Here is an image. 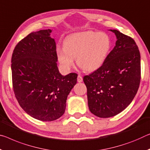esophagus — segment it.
Instances as JSON below:
<instances>
[{"label":"esophagus","mask_w":150,"mask_h":150,"mask_svg":"<svg viewBox=\"0 0 150 150\" xmlns=\"http://www.w3.org/2000/svg\"><path fill=\"white\" fill-rule=\"evenodd\" d=\"M77 81L79 83H81V82L83 81V77H82L81 75H79L77 76Z\"/></svg>","instance_id":"34e87169"}]
</instances>
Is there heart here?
I'll use <instances>...</instances> for the list:
<instances>
[{"instance_id": "obj_1", "label": "heart", "mask_w": 150, "mask_h": 150, "mask_svg": "<svg viewBox=\"0 0 150 150\" xmlns=\"http://www.w3.org/2000/svg\"><path fill=\"white\" fill-rule=\"evenodd\" d=\"M111 49L109 35L103 32L83 31L69 36L64 42V48L57 49V56L62 68L69 71L75 60L86 71L98 69L105 62Z\"/></svg>"}]
</instances>
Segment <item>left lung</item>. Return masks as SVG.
I'll return each mask as SVG.
<instances>
[{"label":"left lung","mask_w":150,"mask_h":150,"mask_svg":"<svg viewBox=\"0 0 150 150\" xmlns=\"http://www.w3.org/2000/svg\"><path fill=\"white\" fill-rule=\"evenodd\" d=\"M117 37L115 46L98 69L83 77L88 106L99 117H113L129 105L141 80L138 47L132 37L110 30Z\"/></svg>","instance_id":"8db88e82"}]
</instances>
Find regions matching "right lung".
<instances>
[{"instance_id": "obj_1", "label": "right lung", "mask_w": 150, "mask_h": 150, "mask_svg": "<svg viewBox=\"0 0 150 150\" xmlns=\"http://www.w3.org/2000/svg\"><path fill=\"white\" fill-rule=\"evenodd\" d=\"M51 33L47 29L30 33L16 45L11 58L16 99L26 113L43 122L63 115L77 78L75 73L65 76L59 73L56 43Z\"/></svg>"}]
</instances>
